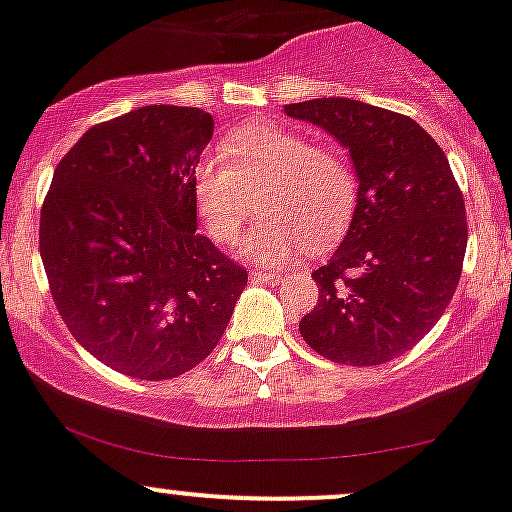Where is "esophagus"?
<instances>
[{"label": "esophagus", "mask_w": 512, "mask_h": 512, "mask_svg": "<svg viewBox=\"0 0 512 512\" xmlns=\"http://www.w3.org/2000/svg\"><path fill=\"white\" fill-rule=\"evenodd\" d=\"M280 276L276 271H263V268H251V283H278Z\"/></svg>", "instance_id": "1"}]
</instances>
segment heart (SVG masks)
<instances>
[{
  "mask_svg": "<svg viewBox=\"0 0 512 512\" xmlns=\"http://www.w3.org/2000/svg\"><path fill=\"white\" fill-rule=\"evenodd\" d=\"M254 197L263 217L239 254L283 263L305 246L322 251L342 239L359 205V178L337 148L285 126L249 124L192 170V207L202 232L227 246L254 214Z\"/></svg>",
  "mask_w": 512,
  "mask_h": 512,
  "instance_id": "obj_1",
  "label": "heart"
}]
</instances>
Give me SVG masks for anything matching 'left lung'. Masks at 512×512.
I'll list each match as a JSON object with an SVG mask.
<instances>
[{
  "label": "left lung",
  "instance_id": "left-lung-1",
  "mask_svg": "<svg viewBox=\"0 0 512 512\" xmlns=\"http://www.w3.org/2000/svg\"><path fill=\"white\" fill-rule=\"evenodd\" d=\"M349 148L359 205L342 246L312 273L320 298L300 334L334 364L378 366L442 317L464 268V195L415 119L349 97L285 104Z\"/></svg>",
  "mask_w": 512,
  "mask_h": 512
}]
</instances>
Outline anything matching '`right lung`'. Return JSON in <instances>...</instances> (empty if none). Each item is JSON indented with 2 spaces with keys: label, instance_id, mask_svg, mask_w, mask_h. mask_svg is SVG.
<instances>
[{
  "label": "right lung",
  "instance_id": "1",
  "mask_svg": "<svg viewBox=\"0 0 512 512\" xmlns=\"http://www.w3.org/2000/svg\"><path fill=\"white\" fill-rule=\"evenodd\" d=\"M214 122L153 104L82 134L41 207L43 268L70 334L95 359L168 381L212 354L249 273L197 234L192 170Z\"/></svg>",
  "mask_w": 512,
  "mask_h": 512
}]
</instances>
